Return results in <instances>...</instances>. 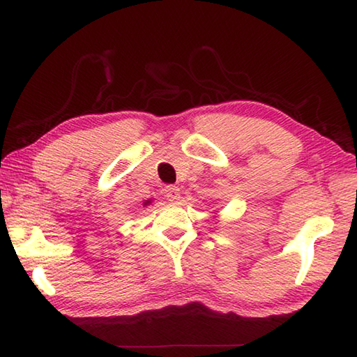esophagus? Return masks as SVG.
Segmentation results:
<instances>
[{
  "label": "esophagus",
  "instance_id": "esophagus-1",
  "mask_svg": "<svg viewBox=\"0 0 357 357\" xmlns=\"http://www.w3.org/2000/svg\"><path fill=\"white\" fill-rule=\"evenodd\" d=\"M164 193H165L167 201H170V202H178L181 198V190L176 185H169L165 188Z\"/></svg>",
  "mask_w": 357,
  "mask_h": 357
}]
</instances>
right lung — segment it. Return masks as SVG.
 <instances>
[{
    "label": "right lung",
    "instance_id": "1",
    "mask_svg": "<svg viewBox=\"0 0 357 357\" xmlns=\"http://www.w3.org/2000/svg\"><path fill=\"white\" fill-rule=\"evenodd\" d=\"M149 204H150V199H149V201H146V202H144V207L149 206Z\"/></svg>",
    "mask_w": 357,
    "mask_h": 357
}]
</instances>
